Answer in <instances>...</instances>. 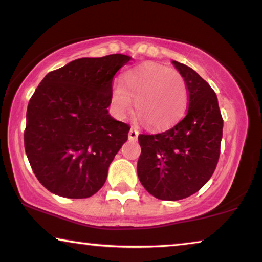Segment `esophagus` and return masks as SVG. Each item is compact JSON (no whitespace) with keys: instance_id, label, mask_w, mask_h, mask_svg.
<instances>
[{"instance_id":"34e87169","label":"esophagus","mask_w":262,"mask_h":262,"mask_svg":"<svg viewBox=\"0 0 262 262\" xmlns=\"http://www.w3.org/2000/svg\"><path fill=\"white\" fill-rule=\"evenodd\" d=\"M138 136H139V130L136 129V128L132 127L129 130V134H128V138H129L130 141H135V140L138 139Z\"/></svg>"}]
</instances>
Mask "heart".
Segmentation results:
<instances>
[{"label":"heart","instance_id":"1","mask_svg":"<svg viewBox=\"0 0 262 262\" xmlns=\"http://www.w3.org/2000/svg\"><path fill=\"white\" fill-rule=\"evenodd\" d=\"M135 101V114L151 129H163L180 121L188 104L186 81L177 70L159 63L130 69L111 92L113 112L127 116Z\"/></svg>","mask_w":262,"mask_h":262}]
</instances>
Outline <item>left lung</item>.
<instances>
[{
    "mask_svg": "<svg viewBox=\"0 0 262 262\" xmlns=\"http://www.w3.org/2000/svg\"><path fill=\"white\" fill-rule=\"evenodd\" d=\"M186 81L188 109L170 129L140 134V182L160 200L188 198L206 185L216 168L222 139V120L216 94L192 68L173 61Z\"/></svg>",
    "mask_w": 262,
    "mask_h": 262,
    "instance_id": "obj_1",
    "label": "left lung"
}]
</instances>
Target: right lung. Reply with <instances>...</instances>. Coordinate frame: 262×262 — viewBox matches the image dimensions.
Instances as JSON below:
<instances>
[{
    "label": "right lung",
    "mask_w": 262,
    "mask_h": 262,
    "mask_svg": "<svg viewBox=\"0 0 262 262\" xmlns=\"http://www.w3.org/2000/svg\"><path fill=\"white\" fill-rule=\"evenodd\" d=\"M130 56L82 57L47 74L27 109L25 148L49 192L84 199L104 185L130 127L108 114L113 79Z\"/></svg>",
    "instance_id": "add662e5"
}]
</instances>
